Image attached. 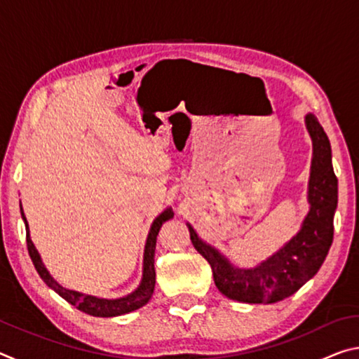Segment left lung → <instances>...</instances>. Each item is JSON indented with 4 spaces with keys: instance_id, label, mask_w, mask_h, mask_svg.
<instances>
[{
    "instance_id": "1",
    "label": "left lung",
    "mask_w": 359,
    "mask_h": 359,
    "mask_svg": "<svg viewBox=\"0 0 359 359\" xmlns=\"http://www.w3.org/2000/svg\"><path fill=\"white\" fill-rule=\"evenodd\" d=\"M313 141V160L309 201L311 212L302 229L282 250L255 269H236L210 245H205L190 228L194 248L209 261L217 288L229 299L250 304H272L296 293L317 274L334 236V212L337 208V177L331 163V144L315 115L306 117Z\"/></svg>"
}]
</instances>
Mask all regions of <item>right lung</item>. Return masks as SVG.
I'll use <instances>...</instances> for the list:
<instances>
[{
  "instance_id": "1",
  "label": "right lung",
  "mask_w": 359,
  "mask_h": 359,
  "mask_svg": "<svg viewBox=\"0 0 359 359\" xmlns=\"http://www.w3.org/2000/svg\"><path fill=\"white\" fill-rule=\"evenodd\" d=\"M22 209V205H20ZM172 210L168 209L163 212V214L156 218L151 224L147 244H145V253H144V277L142 282L139 285V288L125 297H120V299H98L95 296H88V294H82L77 293V291H71L66 290L63 287L53 280L48 274L47 269L42 264L41 257L38 250H36L32 239H29V231H28V223L27 218L23 215L22 210V218L25 222V228H27V247H28V253L29 258H32L33 264L38 271V274L41 276L42 280H44L48 287H50L53 291L63 297L65 301H68L72 304L79 311H82L88 315H93V317H117V315H123L136 311V309L142 307L144 304H147L149 299L154 294V288H155V247H156V236L160 233L161 224L171 220L172 218Z\"/></svg>"
}]
</instances>
